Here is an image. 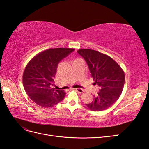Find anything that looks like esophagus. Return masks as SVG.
<instances>
[{"instance_id": "1", "label": "esophagus", "mask_w": 149, "mask_h": 149, "mask_svg": "<svg viewBox=\"0 0 149 149\" xmlns=\"http://www.w3.org/2000/svg\"><path fill=\"white\" fill-rule=\"evenodd\" d=\"M76 91H78L79 93H83L84 91V90L83 89H81V88H77V89H76Z\"/></svg>"}]
</instances>
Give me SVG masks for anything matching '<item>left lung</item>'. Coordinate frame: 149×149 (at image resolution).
Wrapping results in <instances>:
<instances>
[{
	"mask_svg": "<svg viewBox=\"0 0 149 149\" xmlns=\"http://www.w3.org/2000/svg\"><path fill=\"white\" fill-rule=\"evenodd\" d=\"M77 52L86 62L95 84L100 87L93 101L86 106L94 111L107 109L122 94L125 83L123 70L110 56L97 51L82 49Z\"/></svg>",
	"mask_w": 149,
	"mask_h": 149,
	"instance_id": "obj_1",
	"label": "left lung"
}]
</instances>
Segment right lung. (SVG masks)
<instances>
[{
    "instance_id": "add662e5",
    "label": "right lung",
    "mask_w": 149,
    "mask_h": 149,
    "mask_svg": "<svg viewBox=\"0 0 149 149\" xmlns=\"http://www.w3.org/2000/svg\"><path fill=\"white\" fill-rule=\"evenodd\" d=\"M74 51L73 48H51L36 54L28 63L22 76L29 97L42 107H51L61 102L66 93L53 88L59 61Z\"/></svg>"
}]
</instances>
